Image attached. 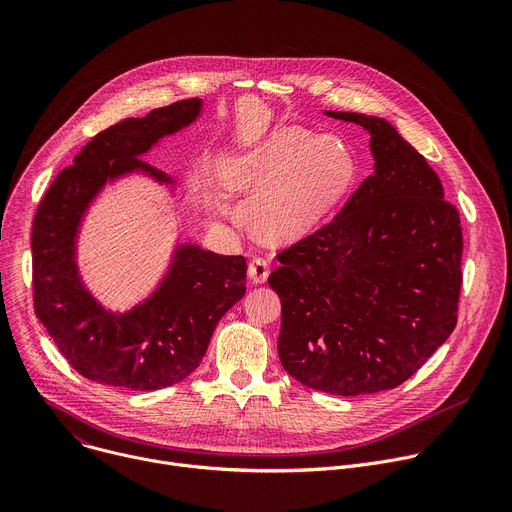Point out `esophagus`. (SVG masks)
<instances>
[{
    "label": "esophagus",
    "instance_id": "obj_1",
    "mask_svg": "<svg viewBox=\"0 0 512 512\" xmlns=\"http://www.w3.org/2000/svg\"><path fill=\"white\" fill-rule=\"evenodd\" d=\"M268 274H270V268H268V262L264 258H252L250 260L248 276H250L254 285H264V282L268 280Z\"/></svg>",
    "mask_w": 512,
    "mask_h": 512
}]
</instances>
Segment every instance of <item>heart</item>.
<instances>
[{"instance_id":"obj_1","label":"heart","mask_w":512,"mask_h":512,"mask_svg":"<svg viewBox=\"0 0 512 512\" xmlns=\"http://www.w3.org/2000/svg\"><path fill=\"white\" fill-rule=\"evenodd\" d=\"M219 183L254 195L256 230L272 242L307 236L342 201L354 179L356 160L335 136H319L297 126H276L258 138L227 146L217 160ZM221 217L236 209L223 197L213 201Z\"/></svg>"}]
</instances>
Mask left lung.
I'll list each match as a JSON object with an SVG mask.
<instances>
[{
  "label": "left lung",
  "mask_w": 512,
  "mask_h": 512,
  "mask_svg": "<svg viewBox=\"0 0 512 512\" xmlns=\"http://www.w3.org/2000/svg\"><path fill=\"white\" fill-rule=\"evenodd\" d=\"M370 134L374 173L327 225L278 254V356L301 384L356 396L403 384L451 335L462 289L460 213L384 118L325 111Z\"/></svg>",
  "instance_id": "1"
}]
</instances>
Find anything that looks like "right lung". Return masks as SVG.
<instances>
[{
  "label": "right lung",
  "mask_w": 512,
  "mask_h": 512,
  "mask_svg": "<svg viewBox=\"0 0 512 512\" xmlns=\"http://www.w3.org/2000/svg\"><path fill=\"white\" fill-rule=\"evenodd\" d=\"M203 101L183 99L99 132L61 170L32 223L36 317L85 378L130 390H158L203 360L219 319L246 293V258L177 242L156 289L128 311L107 309L87 289L77 262L83 219L99 193L140 175L175 195L162 170L140 160L160 140L189 128Z\"/></svg>",
  "instance_id": "1"
}]
</instances>
